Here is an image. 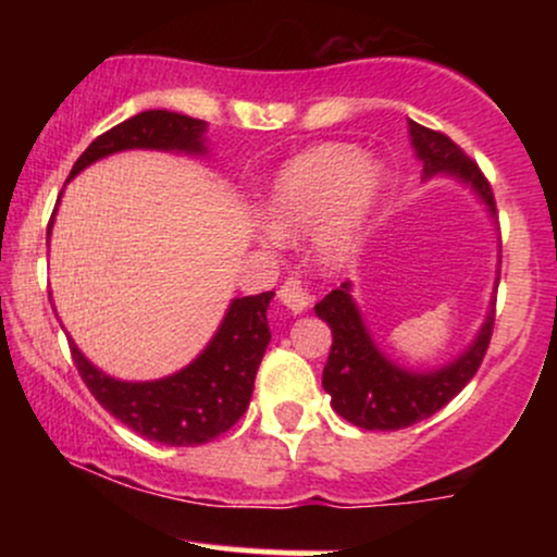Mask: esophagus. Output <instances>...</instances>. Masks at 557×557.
I'll list each match as a JSON object with an SVG mask.
<instances>
[{
    "label": "esophagus",
    "instance_id": "1",
    "mask_svg": "<svg viewBox=\"0 0 557 557\" xmlns=\"http://www.w3.org/2000/svg\"><path fill=\"white\" fill-rule=\"evenodd\" d=\"M277 296L287 306V309L293 311V314H300V311L309 309V304H311L309 285H306L304 280H298V277H287L285 283L280 285Z\"/></svg>",
    "mask_w": 557,
    "mask_h": 557
}]
</instances>
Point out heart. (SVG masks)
Segmentation results:
<instances>
[{"label":"heart","mask_w":557,"mask_h":557,"mask_svg":"<svg viewBox=\"0 0 557 557\" xmlns=\"http://www.w3.org/2000/svg\"><path fill=\"white\" fill-rule=\"evenodd\" d=\"M380 188V168L359 149L348 144L311 146L277 177L267 214L277 238L319 233L324 257L341 261L359 246Z\"/></svg>","instance_id":"obj_1"}]
</instances>
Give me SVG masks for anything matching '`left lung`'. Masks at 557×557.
<instances>
[{
  "label": "left lung",
  "mask_w": 557,
  "mask_h": 557,
  "mask_svg": "<svg viewBox=\"0 0 557 557\" xmlns=\"http://www.w3.org/2000/svg\"><path fill=\"white\" fill-rule=\"evenodd\" d=\"M411 136L426 175H434V172L458 175L474 185L492 214L497 212L490 181L456 140L413 120ZM314 311L332 330V348L322 374V385L332 395V408L350 424L380 432L406 430L445 408L479 372L487 356L492 330H495V309H492L474 345L461 359L437 372L413 374L403 372L374 348L359 309L350 298L348 283L327 293L314 306Z\"/></svg>",
  "instance_id": "left-lung-1"
}]
</instances>
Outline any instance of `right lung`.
Here are the masks:
<instances>
[{
  "instance_id": "add662e5",
  "label": "right lung",
  "mask_w": 557,
  "mask_h": 557,
  "mask_svg": "<svg viewBox=\"0 0 557 557\" xmlns=\"http://www.w3.org/2000/svg\"><path fill=\"white\" fill-rule=\"evenodd\" d=\"M203 120L168 110L140 112L91 140L70 177L101 157L123 149L203 151ZM52 227V222H49ZM47 227V238H49ZM274 290L235 298L209 348L183 372L157 382H120L94 367L70 341L75 369L91 395L114 419L162 445L188 447L220 437L246 413L253 380L270 345L267 306Z\"/></svg>"
}]
</instances>
